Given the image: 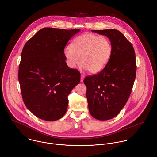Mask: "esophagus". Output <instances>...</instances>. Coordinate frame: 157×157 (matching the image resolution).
<instances>
[{
	"instance_id": "esophagus-1",
	"label": "esophagus",
	"mask_w": 157,
	"mask_h": 157,
	"mask_svg": "<svg viewBox=\"0 0 157 157\" xmlns=\"http://www.w3.org/2000/svg\"><path fill=\"white\" fill-rule=\"evenodd\" d=\"M84 77H85V76H84V75H81V82H82V81H83Z\"/></svg>"
}]
</instances>
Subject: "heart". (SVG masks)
I'll return each mask as SVG.
<instances>
[{
  "mask_svg": "<svg viewBox=\"0 0 157 157\" xmlns=\"http://www.w3.org/2000/svg\"><path fill=\"white\" fill-rule=\"evenodd\" d=\"M113 53V45L106 37L84 33L76 37L70 48L64 51L67 64L75 68L80 63L82 69L96 74L101 71L109 62Z\"/></svg>",
  "mask_w": 157,
  "mask_h": 157,
  "instance_id": "obj_1",
  "label": "heart"
}]
</instances>
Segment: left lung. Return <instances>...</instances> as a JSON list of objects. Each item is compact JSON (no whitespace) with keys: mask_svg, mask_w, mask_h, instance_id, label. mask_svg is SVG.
<instances>
[{"mask_svg":"<svg viewBox=\"0 0 157 157\" xmlns=\"http://www.w3.org/2000/svg\"><path fill=\"white\" fill-rule=\"evenodd\" d=\"M92 32L106 36L113 45L105 68L84 79L89 113L98 120L107 121L117 116L128 99L136 76V53L132 43L119 30Z\"/></svg>","mask_w":157,"mask_h":157,"instance_id":"obj_1","label":"left lung"}]
</instances>
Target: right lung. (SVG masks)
Listing matches in <instances>:
<instances>
[{"mask_svg":"<svg viewBox=\"0 0 157 157\" xmlns=\"http://www.w3.org/2000/svg\"><path fill=\"white\" fill-rule=\"evenodd\" d=\"M79 29L43 28L24 45L18 69L22 98L36 117L47 121L61 119L68 96L80 82V73L67 65L64 49Z\"/></svg>","mask_w":157,"mask_h":157,"instance_id":"1","label":"right lung"}]
</instances>
